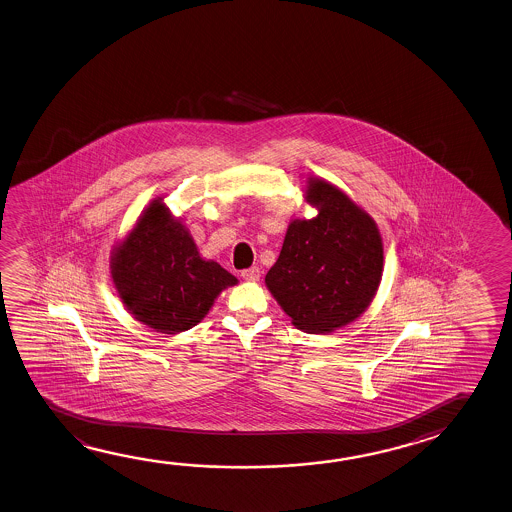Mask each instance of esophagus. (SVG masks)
I'll use <instances>...</instances> for the list:
<instances>
[{
    "label": "esophagus",
    "instance_id": "34e87169",
    "mask_svg": "<svg viewBox=\"0 0 512 512\" xmlns=\"http://www.w3.org/2000/svg\"><path fill=\"white\" fill-rule=\"evenodd\" d=\"M242 278L245 281H258L260 279V269L251 267V269L242 270Z\"/></svg>",
    "mask_w": 512,
    "mask_h": 512
}]
</instances>
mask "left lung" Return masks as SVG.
Instances as JSON below:
<instances>
[{"instance_id": "left-lung-1", "label": "left lung", "mask_w": 512, "mask_h": 512, "mask_svg": "<svg viewBox=\"0 0 512 512\" xmlns=\"http://www.w3.org/2000/svg\"><path fill=\"white\" fill-rule=\"evenodd\" d=\"M306 199L312 220H294L265 283L306 333L355 321L371 303L383 269L382 238L373 218L330 182L312 179Z\"/></svg>"}]
</instances>
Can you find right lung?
<instances>
[{
	"mask_svg": "<svg viewBox=\"0 0 512 512\" xmlns=\"http://www.w3.org/2000/svg\"><path fill=\"white\" fill-rule=\"evenodd\" d=\"M111 274L123 304L161 333L197 326L236 278L217 261L200 258L186 229L154 200L114 252Z\"/></svg>",
	"mask_w": 512,
	"mask_h": 512,
	"instance_id": "right-lung-1",
	"label": "right lung"
}]
</instances>
